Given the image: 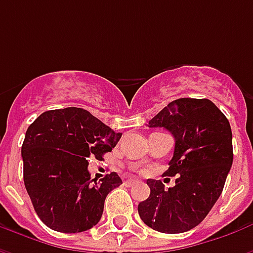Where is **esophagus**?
Returning a JSON list of instances; mask_svg holds the SVG:
<instances>
[{
    "label": "esophagus",
    "mask_w": 253,
    "mask_h": 253,
    "mask_svg": "<svg viewBox=\"0 0 253 253\" xmlns=\"http://www.w3.org/2000/svg\"><path fill=\"white\" fill-rule=\"evenodd\" d=\"M138 183V180H135V179H128V180H126L125 181V184H126V186H134V184H137Z\"/></svg>",
    "instance_id": "34e87169"
}]
</instances>
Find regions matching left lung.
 Here are the masks:
<instances>
[{
	"instance_id": "8db88e82",
	"label": "left lung",
	"mask_w": 253,
	"mask_h": 253,
	"mask_svg": "<svg viewBox=\"0 0 253 253\" xmlns=\"http://www.w3.org/2000/svg\"><path fill=\"white\" fill-rule=\"evenodd\" d=\"M175 137V152L165 175L177 176L165 190L149 179L150 195L138 205L149 228L183 233L206 218L221 195L232 163V130L226 116L209 99H177L149 121Z\"/></svg>"
}]
</instances>
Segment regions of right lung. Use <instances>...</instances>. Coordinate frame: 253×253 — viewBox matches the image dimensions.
Segmentation results:
<instances>
[{
    "label": "right lung",
    "mask_w": 253,
    "mask_h": 253,
    "mask_svg": "<svg viewBox=\"0 0 253 253\" xmlns=\"http://www.w3.org/2000/svg\"><path fill=\"white\" fill-rule=\"evenodd\" d=\"M121 137L77 107L46 111L28 127L21 146L24 184L42 222L62 233L99 222L105 198L122 179L111 172L101 183L90 180L88 159L103 160Z\"/></svg>",
    "instance_id": "1"
}]
</instances>
